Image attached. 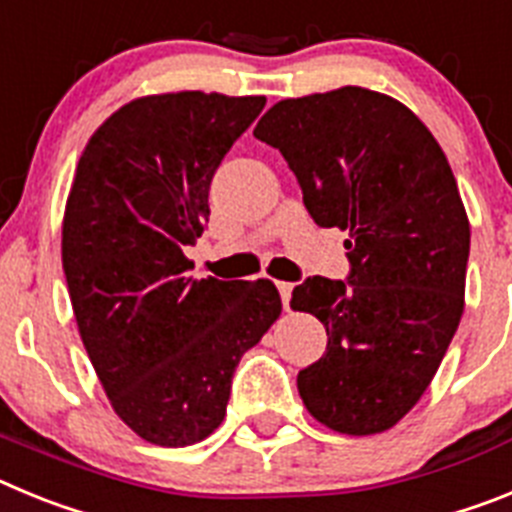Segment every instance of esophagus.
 Segmentation results:
<instances>
[{
    "mask_svg": "<svg viewBox=\"0 0 512 512\" xmlns=\"http://www.w3.org/2000/svg\"><path fill=\"white\" fill-rule=\"evenodd\" d=\"M277 289H279V295H282V305H284V310H289V300H292V289H295V284H289V282H277Z\"/></svg>",
    "mask_w": 512,
    "mask_h": 512,
    "instance_id": "34e87169",
    "label": "esophagus"
}]
</instances>
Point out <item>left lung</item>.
I'll return each instance as SVG.
<instances>
[{
  "instance_id": "left-lung-1",
  "label": "left lung",
  "mask_w": 512,
  "mask_h": 512,
  "mask_svg": "<svg viewBox=\"0 0 512 512\" xmlns=\"http://www.w3.org/2000/svg\"><path fill=\"white\" fill-rule=\"evenodd\" d=\"M253 135L295 171L312 220L348 230V282L312 277L289 302L328 333L297 374L307 413L346 436L390 431L464 312L469 217L446 153L413 110L364 87L282 99Z\"/></svg>"
}]
</instances>
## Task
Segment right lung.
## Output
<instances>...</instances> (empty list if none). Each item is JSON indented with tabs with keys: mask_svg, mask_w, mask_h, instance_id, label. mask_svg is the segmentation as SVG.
Instances as JSON below:
<instances>
[{
	"mask_svg": "<svg viewBox=\"0 0 512 512\" xmlns=\"http://www.w3.org/2000/svg\"><path fill=\"white\" fill-rule=\"evenodd\" d=\"M266 97L148 94L94 130L61 230L71 307L117 418L156 446L223 423L230 379L282 315L269 279H192L184 246L210 217V182Z\"/></svg>",
	"mask_w": 512,
	"mask_h": 512,
	"instance_id": "add662e5",
	"label": "right lung"
}]
</instances>
